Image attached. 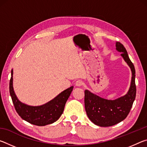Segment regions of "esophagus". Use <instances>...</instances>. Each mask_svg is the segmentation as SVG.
Masks as SVG:
<instances>
[{"label":"esophagus","instance_id":"obj_1","mask_svg":"<svg viewBox=\"0 0 147 147\" xmlns=\"http://www.w3.org/2000/svg\"><path fill=\"white\" fill-rule=\"evenodd\" d=\"M76 86H78V87H80L83 85V82L82 80H77L76 82Z\"/></svg>","mask_w":147,"mask_h":147}]
</instances>
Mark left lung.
<instances>
[{
    "mask_svg": "<svg viewBox=\"0 0 147 147\" xmlns=\"http://www.w3.org/2000/svg\"><path fill=\"white\" fill-rule=\"evenodd\" d=\"M116 49L122 53L121 56L130 66L132 73L130 88L127 94L116 100H110L101 98L88 90L84 91L87 115L94 124L102 127L113 126L126 119L130 113L136 95V71L134 64L129 58L126 49L120 42L116 43Z\"/></svg>",
    "mask_w": 147,
    "mask_h": 147,
    "instance_id": "left-lung-1",
    "label": "left lung"
}]
</instances>
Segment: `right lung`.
<instances>
[{"instance_id":"1","label":"right lung","mask_w":147,"mask_h":147,"mask_svg":"<svg viewBox=\"0 0 147 147\" xmlns=\"http://www.w3.org/2000/svg\"><path fill=\"white\" fill-rule=\"evenodd\" d=\"M13 71L9 80V93L15 109L21 117L36 126H45L56 122L63 113L65 105L73 91V86L61 92L56 97L45 104L39 106H30L20 102L13 88Z\"/></svg>"}]
</instances>
